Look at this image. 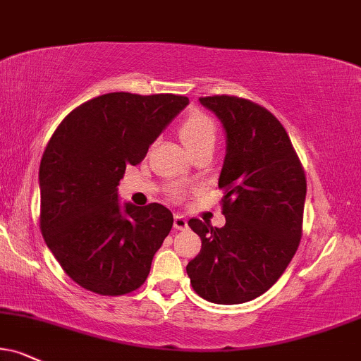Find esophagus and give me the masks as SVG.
<instances>
[{"label":"esophagus","mask_w":361,"mask_h":361,"mask_svg":"<svg viewBox=\"0 0 361 361\" xmlns=\"http://www.w3.org/2000/svg\"><path fill=\"white\" fill-rule=\"evenodd\" d=\"M173 228H176L177 231L188 229V219H185L182 214H176L173 216Z\"/></svg>","instance_id":"esophagus-1"}]
</instances>
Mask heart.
<instances>
[{
  "instance_id": "heart-1",
  "label": "heart",
  "mask_w": 361,
  "mask_h": 361,
  "mask_svg": "<svg viewBox=\"0 0 361 361\" xmlns=\"http://www.w3.org/2000/svg\"><path fill=\"white\" fill-rule=\"evenodd\" d=\"M180 139L184 145L192 152L204 145H214L216 142V126L207 115L192 114L182 122L179 128Z\"/></svg>"
}]
</instances>
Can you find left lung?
<instances>
[{
  "label": "left lung",
  "instance_id": "obj_1",
  "mask_svg": "<svg viewBox=\"0 0 361 361\" xmlns=\"http://www.w3.org/2000/svg\"><path fill=\"white\" fill-rule=\"evenodd\" d=\"M226 133L219 176L226 224L190 219L201 252L189 262L194 291L216 305L255 300L278 281L301 239L306 179L286 130L264 106L229 95L199 99Z\"/></svg>",
  "mask_w": 361,
  "mask_h": 361
}]
</instances>
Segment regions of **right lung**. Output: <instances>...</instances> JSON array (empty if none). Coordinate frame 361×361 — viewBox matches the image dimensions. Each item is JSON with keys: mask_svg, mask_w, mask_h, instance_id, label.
<instances>
[{"mask_svg": "<svg viewBox=\"0 0 361 361\" xmlns=\"http://www.w3.org/2000/svg\"><path fill=\"white\" fill-rule=\"evenodd\" d=\"M188 97L105 93L63 118L39 164V228L75 283L105 296L127 295L150 273L172 229L162 204H120L118 182L137 166Z\"/></svg>", "mask_w": 361, "mask_h": 361, "instance_id": "obj_1", "label": "right lung"}]
</instances>
